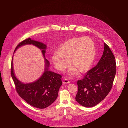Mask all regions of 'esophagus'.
Returning a JSON list of instances; mask_svg holds the SVG:
<instances>
[{"mask_svg": "<svg viewBox=\"0 0 128 128\" xmlns=\"http://www.w3.org/2000/svg\"><path fill=\"white\" fill-rule=\"evenodd\" d=\"M63 84H69V83L70 82V81H69L68 80H67L65 79V80H63Z\"/></svg>", "mask_w": 128, "mask_h": 128, "instance_id": "34e87169", "label": "esophagus"}]
</instances>
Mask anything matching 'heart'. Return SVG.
<instances>
[{"label":"heart","mask_w":128,"mask_h":128,"mask_svg":"<svg viewBox=\"0 0 128 128\" xmlns=\"http://www.w3.org/2000/svg\"><path fill=\"white\" fill-rule=\"evenodd\" d=\"M95 56L94 42L88 37L73 38L68 40L60 48V51L53 53L52 61L55 67L64 71L71 63L68 74L72 76L78 74V70L84 72L92 65Z\"/></svg>","instance_id":"obj_1"}]
</instances>
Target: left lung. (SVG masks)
<instances>
[{"label": "left lung", "instance_id": "1", "mask_svg": "<svg viewBox=\"0 0 128 128\" xmlns=\"http://www.w3.org/2000/svg\"><path fill=\"white\" fill-rule=\"evenodd\" d=\"M116 74L115 57L104 43V51L97 65L90 70L84 78L77 82L76 101L86 107L95 106L101 102L112 89Z\"/></svg>", "mask_w": 128, "mask_h": 128}]
</instances>
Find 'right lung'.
Wrapping results in <instances>:
<instances>
[{
    "label": "right lung",
    "instance_id": "right-lung-1",
    "mask_svg": "<svg viewBox=\"0 0 128 128\" xmlns=\"http://www.w3.org/2000/svg\"><path fill=\"white\" fill-rule=\"evenodd\" d=\"M32 44L41 50L44 57V70L42 76L36 80L23 83L15 76L13 67V56L12 60L11 76L14 82L16 90L19 96L30 105L40 109L46 108L54 102L58 97L59 90L62 84L61 76L50 70V63L46 58L47 46L46 44L31 40L26 39L18 44L14 52L25 45Z\"/></svg>",
    "mask_w": 128,
    "mask_h": 128
}]
</instances>
